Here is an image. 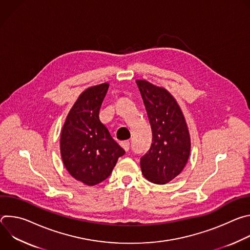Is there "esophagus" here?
Masks as SVG:
<instances>
[{
  "instance_id": "esophagus-1",
  "label": "esophagus",
  "mask_w": 250,
  "mask_h": 250,
  "mask_svg": "<svg viewBox=\"0 0 250 250\" xmlns=\"http://www.w3.org/2000/svg\"><path fill=\"white\" fill-rule=\"evenodd\" d=\"M120 145L122 146V147H123L125 151H127V150L129 149V141H128V140L121 141V144H120Z\"/></svg>"
}]
</instances>
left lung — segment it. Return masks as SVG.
Segmentation results:
<instances>
[{
	"instance_id": "left-lung-1",
	"label": "left lung",
	"mask_w": 250,
	"mask_h": 250,
	"mask_svg": "<svg viewBox=\"0 0 250 250\" xmlns=\"http://www.w3.org/2000/svg\"><path fill=\"white\" fill-rule=\"evenodd\" d=\"M152 131L149 150L140 157V168L154 184L170 182L184 169L191 148L185 118L173 96L164 88L137 80Z\"/></svg>"
}]
</instances>
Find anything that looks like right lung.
<instances>
[{
    "label": "right lung",
    "mask_w": 250,
    "mask_h": 250,
    "mask_svg": "<svg viewBox=\"0 0 250 250\" xmlns=\"http://www.w3.org/2000/svg\"><path fill=\"white\" fill-rule=\"evenodd\" d=\"M109 84L84 91L69 112L60 136L65 168L76 180L94 186L108 178L125 151L100 121L99 113Z\"/></svg>",
    "instance_id": "add662e5"
}]
</instances>
